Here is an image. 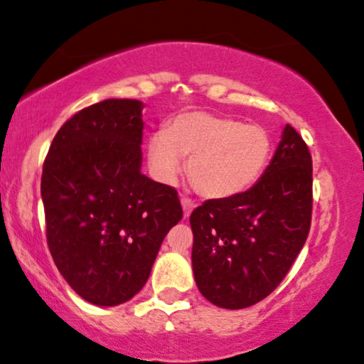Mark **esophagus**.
Wrapping results in <instances>:
<instances>
[{
	"mask_svg": "<svg viewBox=\"0 0 364 364\" xmlns=\"http://www.w3.org/2000/svg\"><path fill=\"white\" fill-rule=\"evenodd\" d=\"M181 205H183V213H185V217H190V213L193 212L195 208V201L188 198V196H181Z\"/></svg>",
	"mask_w": 364,
	"mask_h": 364,
	"instance_id": "1",
	"label": "esophagus"
}]
</instances>
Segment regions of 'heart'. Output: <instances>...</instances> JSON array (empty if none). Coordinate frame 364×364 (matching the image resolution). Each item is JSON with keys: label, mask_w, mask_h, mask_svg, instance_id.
<instances>
[{"label": "heart", "mask_w": 364, "mask_h": 364, "mask_svg": "<svg viewBox=\"0 0 364 364\" xmlns=\"http://www.w3.org/2000/svg\"><path fill=\"white\" fill-rule=\"evenodd\" d=\"M269 135L259 125L210 112H183L149 137L151 171L164 183L174 181L183 156H191L188 176L200 195L229 198L251 188L269 159Z\"/></svg>", "instance_id": "1"}]
</instances>
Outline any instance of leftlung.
<instances>
[{
    "label": "left lung",
    "mask_w": 364,
    "mask_h": 364,
    "mask_svg": "<svg viewBox=\"0 0 364 364\" xmlns=\"http://www.w3.org/2000/svg\"><path fill=\"white\" fill-rule=\"evenodd\" d=\"M312 201V156L301 135L287 125L256 185L229 198L207 200L191 213V262L201 295L230 310L266 299L309 237Z\"/></svg>",
    "instance_id": "left-lung-1"
}]
</instances>
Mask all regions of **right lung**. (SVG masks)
<instances>
[{"label": "right lung", "instance_id": "1", "mask_svg": "<svg viewBox=\"0 0 364 364\" xmlns=\"http://www.w3.org/2000/svg\"><path fill=\"white\" fill-rule=\"evenodd\" d=\"M139 100H105L60 127L43 161L47 246L81 299L102 307L142 290L183 217L178 191L140 173Z\"/></svg>", "mask_w": 364, "mask_h": 364}]
</instances>
